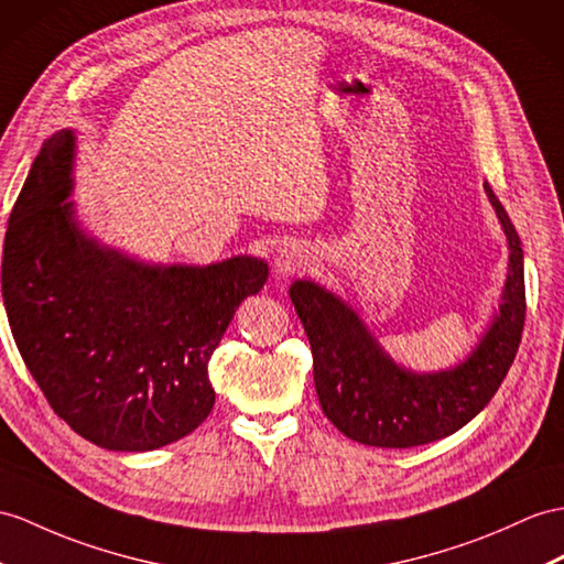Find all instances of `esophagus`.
I'll use <instances>...</instances> for the list:
<instances>
[{
	"mask_svg": "<svg viewBox=\"0 0 564 564\" xmlns=\"http://www.w3.org/2000/svg\"><path fill=\"white\" fill-rule=\"evenodd\" d=\"M301 263H304V256H301L296 246L284 243L282 249H278V256H274V268H278V272H282V274H290V272L299 270Z\"/></svg>",
	"mask_w": 564,
	"mask_h": 564,
	"instance_id": "esophagus-1",
	"label": "esophagus"
}]
</instances>
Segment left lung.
<instances>
[{"label":"left lung","instance_id":"8db88e82","mask_svg":"<svg viewBox=\"0 0 564 564\" xmlns=\"http://www.w3.org/2000/svg\"><path fill=\"white\" fill-rule=\"evenodd\" d=\"M510 241L505 304L476 351L455 370L416 376L380 351L356 313L313 282L290 286L313 354V380L325 416L356 443L416 447L457 433L484 409L510 370L524 329V253L512 219L486 184Z\"/></svg>","mask_w":564,"mask_h":564}]
</instances>
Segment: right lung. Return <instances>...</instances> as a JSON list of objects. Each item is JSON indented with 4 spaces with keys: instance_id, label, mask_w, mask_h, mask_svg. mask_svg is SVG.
I'll return each instance as SVG.
<instances>
[{
    "instance_id": "add662e5",
    "label": "right lung",
    "mask_w": 564,
    "mask_h": 564,
    "mask_svg": "<svg viewBox=\"0 0 564 564\" xmlns=\"http://www.w3.org/2000/svg\"><path fill=\"white\" fill-rule=\"evenodd\" d=\"M74 133L40 148L13 203L2 296L13 341L47 404L105 449L148 452L196 431L215 404L208 361L268 265L150 268L80 235Z\"/></svg>"
}]
</instances>
